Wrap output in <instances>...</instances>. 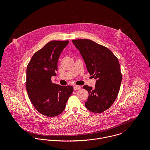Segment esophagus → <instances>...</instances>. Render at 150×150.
<instances>
[{
	"mask_svg": "<svg viewBox=\"0 0 150 150\" xmlns=\"http://www.w3.org/2000/svg\"><path fill=\"white\" fill-rule=\"evenodd\" d=\"M81 89V86H74V90H79Z\"/></svg>",
	"mask_w": 150,
	"mask_h": 150,
	"instance_id": "34e87169",
	"label": "esophagus"
}]
</instances>
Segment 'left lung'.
Wrapping results in <instances>:
<instances>
[{"label": "left lung", "mask_w": 150, "mask_h": 150, "mask_svg": "<svg viewBox=\"0 0 150 150\" xmlns=\"http://www.w3.org/2000/svg\"><path fill=\"white\" fill-rule=\"evenodd\" d=\"M80 52L88 71L96 80L94 88L84 86L89 93L86 108L93 112H103L111 106L122 81L118 59L106 47L88 39L73 40Z\"/></svg>", "instance_id": "1"}]
</instances>
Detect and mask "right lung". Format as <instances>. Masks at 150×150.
<instances>
[{
    "mask_svg": "<svg viewBox=\"0 0 150 150\" xmlns=\"http://www.w3.org/2000/svg\"><path fill=\"white\" fill-rule=\"evenodd\" d=\"M69 41H51L32 56L26 69V88L33 106L49 117L61 114L73 91L72 86L53 84L58 61Z\"/></svg>",
    "mask_w": 150,
    "mask_h": 150,
    "instance_id": "1",
    "label": "right lung"
}]
</instances>
